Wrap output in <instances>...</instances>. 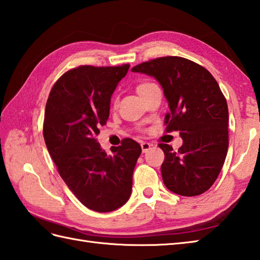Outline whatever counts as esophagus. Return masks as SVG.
<instances>
[{
  "label": "esophagus",
  "instance_id": "1",
  "mask_svg": "<svg viewBox=\"0 0 260 260\" xmlns=\"http://www.w3.org/2000/svg\"><path fill=\"white\" fill-rule=\"evenodd\" d=\"M141 146H142L143 153H146L152 147V144H151V143H147V142H142L141 143Z\"/></svg>",
  "mask_w": 260,
  "mask_h": 260
}]
</instances>
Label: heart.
I'll return each mask as SVG.
<instances>
[{
  "instance_id": "b5f03b06",
  "label": "heart",
  "mask_w": 260,
  "mask_h": 260,
  "mask_svg": "<svg viewBox=\"0 0 260 260\" xmlns=\"http://www.w3.org/2000/svg\"><path fill=\"white\" fill-rule=\"evenodd\" d=\"M150 84H152V82H142V84H140L139 86H137V91L141 90V89H143V88L146 87L147 85H150Z\"/></svg>"
}]
</instances>
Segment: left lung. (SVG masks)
<instances>
[{
  "label": "left lung",
  "mask_w": 260,
  "mask_h": 260,
  "mask_svg": "<svg viewBox=\"0 0 260 260\" xmlns=\"http://www.w3.org/2000/svg\"><path fill=\"white\" fill-rule=\"evenodd\" d=\"M133 73L155 78L163 88L170 113L167 132L179 131L183 144L178 151L159 144L165 186L183 197L209 190L217 180L228 152V105L213 76L202 66L181 57L142 62Z\"/></svg>",
  "instance_id": "1"
}]
</instances>
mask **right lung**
Returning <instances> with one entry per match:
<instances>
[{
	"label": "right lung",
	"mask_w": 260,
	"mask_h": 260,
	"mask_svg": "<svg viewBox=\"0 0 260 260\" xmlns=\"http://www.w3.org/2000/svg\"><path fill=\"white\" fill-rule=\"evenodd\" d=\"M129 64L80 66L63 74L47 101L43 137L64 183L88 209L110 212L128 201L133 172L142 148L125 139L105 152L99 126L109 117L110 97Z\"/></svg>",
	"instance_id": "1"
}]
</instances>
